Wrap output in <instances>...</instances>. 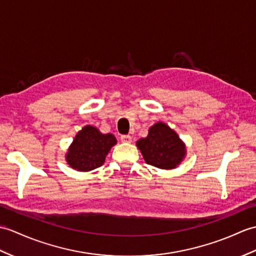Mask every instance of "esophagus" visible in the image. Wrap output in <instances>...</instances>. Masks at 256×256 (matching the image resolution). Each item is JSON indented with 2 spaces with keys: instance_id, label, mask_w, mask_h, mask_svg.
<instances>
[{
  "instance_id": "esophagus-1",
  "label": "esophagus",
  "mask_w": 256,
  "mask_h": 256,
  "mask_svg": "<svg viewBox=\"0 0 256 256\" xmlns=\"http://www.w3.org/2000/svg\"><path fill=\"white\" fill-rule=\"evenodd\" d=\"M121 142H132V138L130 135H122L121 136Z\"/></svg>"
}]
</instances>
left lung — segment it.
<instances>
[{"label": "left lung", "mask_w": 256, "mask_h": 256, "mask_svg": "<svg viewBox=\"0 0 256 256\" xmlns=\"http://www.w3.org/2000/svg\"><path fill=\"white\" fill-rule=\"evenodd\" d=\"M146 164L160 169H174L186 157V144L167 124L157 122L145 138L136 142Z\"/></svg>", "instance_id": "left-lung-1"}]
</instances>
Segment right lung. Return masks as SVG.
<instances>
[{"instance_id": "add662e5", "label": "right lung", "mask_w": 256, "mask_h": 256, "mask_svg": "<svg viewBox=\"0 0 256 256\" xmlns=\"http://www.w3.org/2000/svg\"><path fill=\"white\" fill-rule=\"evenodd\" d=\"M116 144L114 134H102L97 128L86 126L76 134L65 158L70 167L87 172L102 166L106 156Z\"/></svg>"}]
</instances>
